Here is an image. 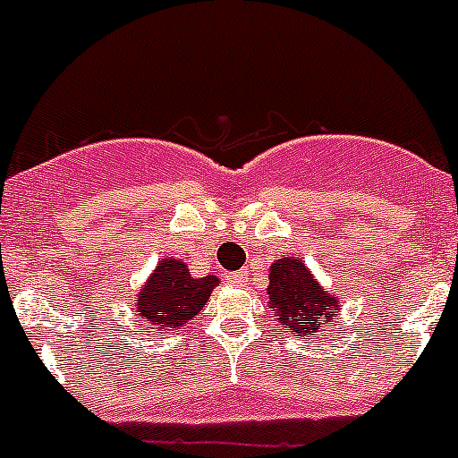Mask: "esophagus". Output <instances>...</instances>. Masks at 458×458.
<instances>
[{
    "label": "esophagus",
    "mask_w": 458,
    "mask_h": 458,
    "mask_svg": "<svg viewBox=\"0 0 458 458\" xmlns=\"http://www.w3.org/2000/svg\"><path fill=\"white\" fill-rule=\"evenodd\" d=\"M229 281H232V284H236V286H245V281H247V270H238V272H233V275L229 276Z\"/></svg>",
    "instance_id": "1"
}]
</instances>
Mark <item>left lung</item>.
<instances>
[{
    "instance_id": "left-lung-1",
    "label": "left lung",
    "mask_w": 458,
    "mask_h": 458,
    "mask_svg": "<svg viewBox=\"0 0 458 458\" xmlns=\"http://www.w3.org/2000/svg\"><path fill=\"white\" fill-rule=\"evenodd\" d=\"M267 304L276 313V320L297 335H311L325 331L335 320L343 300L320 286L311 270L300 259H276L270 266Z\"/></svg>"
}]
</instances>
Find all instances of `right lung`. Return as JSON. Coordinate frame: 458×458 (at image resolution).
Returning a JSON list of instances; mask_svg holds the SVG:
<instances>
[{
	"label": "right lung",
	"mask_w": 458,
	"mask_h": 458,
	"mask_svg": "<svg viewBox=\"0 0 458 458\" xmlns=\"http://www.w3.org/2000/svg\"><path fill=\"white\" fill-rule=\"evenodd\" d=\"M217 286V276H195L188 272V266L179 259H163L147 279L145 288L136 295V313L142 322L157 329V334L165 329H177L201 311L207 304L213 288Z\"/></svg>",
	"instance_id": "obj_1"
}]
</instances>
